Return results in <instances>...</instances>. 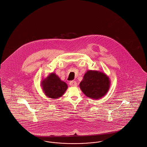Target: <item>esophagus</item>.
Returning a JSON list of instances; mask_svg holds the SVG:
<instances>
[{
	"mask_svg": "<svg viewBox=\"0 0 147 147\" xmlns=\"http://www.w3.org/2000/svg\"><path fill=\"white\" fill-rule=\"evenodd\" d=\"M77 84V82L76 81H70L69 82V85L71 86H76Z\"/></svg>",
	"mask_w": 147,
	"mask_h": 147,
	"instance_id": "obj_1",
	"label": "esophagus"
}]
</instances>
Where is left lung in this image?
Here are the masks:
<instances>
[{
	"label": "left lung",
	"mask_w": 147,
	"mask_h": 147,
	"mask_svg": "<svg viewBox=\"0 0 147 147\" xmlns=\"http://www.w3.org/2000/svg\"><path fill=\"white\" fill-rule=\"evenodd\" d=\"M110 81L105 73L89 70L84 75L80 83V88L84 94L92 99L104 96L109 90Z\"/></svg>",
	"instance_id": "1"
}]
</instances>
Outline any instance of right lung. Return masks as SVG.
I'll use <instances>...</instances> for the list:
<instances>
[{"label": "right lung", "mask_w": 147, "mask_h": 147, "mask_svg": "<svg viewBox=\"0 0 147 147\" xmlns=\"http://www.w3.org/2000/svg\"><path fill=\"white\" fill-rule=\"evenodd\" d=\"M43 90L46 96L52 98L62 96L67 89L68 86L55 73H52L42 82Z\"/></svg>", "instance_id": "1"}]
</instances>
